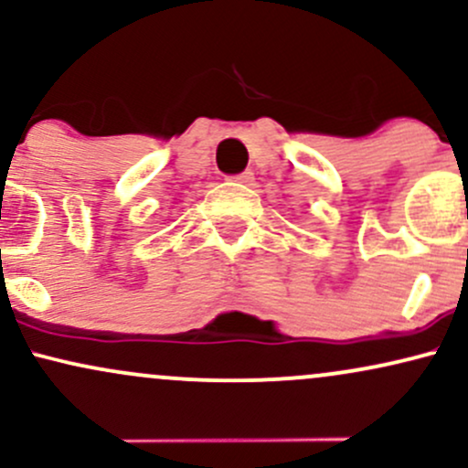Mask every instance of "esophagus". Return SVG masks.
<instances>
[{
	"instance_id": "esophagus-1",
	"label": "esophagus",
	"mask_w": 468,
	"mask_h": 468,
	"mask_svg": "<svg viewBox=\"0 0 468 468\" xmlns=\"http://www.w3.org/2000/svg\"><path fill=\"white\" fill-rule=\"evenodd\" d=\"M233 180L239 182V185H252V180H255V176H252V171H244V174L233 176Z\"/></svg>"
}]
</instances>
